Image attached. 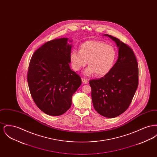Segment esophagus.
Wrapping results in <instances>:
<instances>
[{"instance_id":"obj_1","label":"esophagus","mask_w":157,"mask_h":157,"mask_svg":"<svg viewBox=\"0 0 157 157\" xmlns=\"http://www.w3.org/2000/svg\"><path fill=\"white\" fill-rule=\"evenodd\" d=\"M82 82L83 83H85V84H87L88 83V79H86L85 78H82Z\"/></svg>"}]
</instances>
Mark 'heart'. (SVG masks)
<instances>
[{"label": "heart", "instance_id": "1", "mask_svg": "<svg viewBox=\"0 0 157 157\" xmlns=\"http://www.w3.org/2000/svg\"><path fill=\"white\" fill-rule=\"evenodd\" d=\"M71 66L76 71L88 63L84 71L86 75L95 74L98 76L107 75L112 69L117 59L115 48L98 40L86 41L80 46V50L74 49L69 55Z\"/></svg>", "mask_w": 157, "mask_h": 157}]
</instances>
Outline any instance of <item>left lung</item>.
<instances>
[{
  "mask_svg": "<svg viewBox=\"0 0 157 157\" xmlns=\"http://www.w3.org/2000/svg\"><path fill=\"white\" fill-rule=\"evenodd\" d=\"M118 48V58L111 71L100 79L90 80L92 101L98 113L115 118L125 112L138 85V66L132 49L120 39L104 35Z\"/></svg>",
  "mask_w": 157,
  "mask_h": 157,
  "instance_id": "obj_1",
  "label": "left lung"
}]
</instances>
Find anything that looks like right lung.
<instances>
[{
	"label": "right lung",
	"instance_id": "obj_1",
	"mask_svg": "<svg viewBox=\"0 0 157 157\" xmlns=\"http://www.w3.org/2000/svg\"><path fill=\"white\" fill-rule=\"evenodd\" d=\"M67 40L63 37L46 42L35 52L29 63L27 79L32 97L41 111L51 116L67 111L82 83L69 67L72 45Z\"/></svg>",
	"mask_w": 157,
	"mask_h": 157
}]
</instances>
